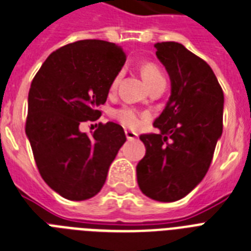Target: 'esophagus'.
<instances>
[{
	"instance_id": "obj_1",
	"label": "esophagus",
	"mask_w": 251,
	"mask_h": 251,
	"mask_svg": "<svg viewBox=\"0 0 251 251\" xmlns=\"http://www.w3.org/2000/svg\"><path fill=\"white\" fill-rule=\"evenodd\" d=\"M126 137H127V140H134V138L138 137V134L133 132V130L126 129Z\"/></svg>"
}]
</instances>
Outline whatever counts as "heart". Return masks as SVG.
Wrapping results in <instances>:
<instances>
[{"mask_svg": "<svg viewBox=\"0 0 251 251\" xmlns=\"http://www.w3.org/2000/svg\"><path fill=\"white\" fill-rule=\"evenodd\" d=\"M141 73L144 75L146 83L149 84V87H152L154 84L159 83L161 80H165L164 75L161 73V70L159 69V66L154 63H145L144 65L141 66ZM122 75H123V72H119L117 75L114 76L113 82L110 84V90L114 91L119 84V80H121ZM114 117L117 118L118 121L121 122L122 124L127 126V127H136L138 123H140V115H138V111L132 106H123L121 109H118L114 113Z\"/></svg>", "mask_w": 251, "mask_h": 251, "instance_id": "b5f03b06", "label": "heart"}]
</instances>
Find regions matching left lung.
<instances>
[{
    "mask_svg": "<svg viewBox=\"0 0 251 251\" xmlns=\"http://www.w3.org/2000/svg\"><path fill=\"white\" fill-rule=\"evenodd\" d=\"M171 78V97L154 122L158 133L141 134L146 154L137 164L141 191L156 201L185 198L208 172L222 136V87L212 68L177 42L155 45Z\"/></svg>",
    "mask_w": 251,
    "mask_h": 251,
    "instance_id": "obj_1",
    "label": "left lung"
}]
</instances>
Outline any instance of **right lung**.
Returning <instances> with one entry per match:
<instances>
[{
    "instance_id": "obj_1",
    "label": "right lung",
    "mask_w": 251,
    "mask_h": 251,
    "mask_svg": "<svg viewBox=\"0 0 251 251\" xmlns=\"http://www.w3.org/2000/svg\"><path fill=\"white\" fill-rule=\"evenodd\" d=\"M124 63L121 46L83 39L53 51L33 78L25 133L39 175L68 200L82 201L100 192L127 140L113 122L99 124L92 136L79 129L80 123L101 117L100 106Z\"/></svg>"
}]
</instances>
